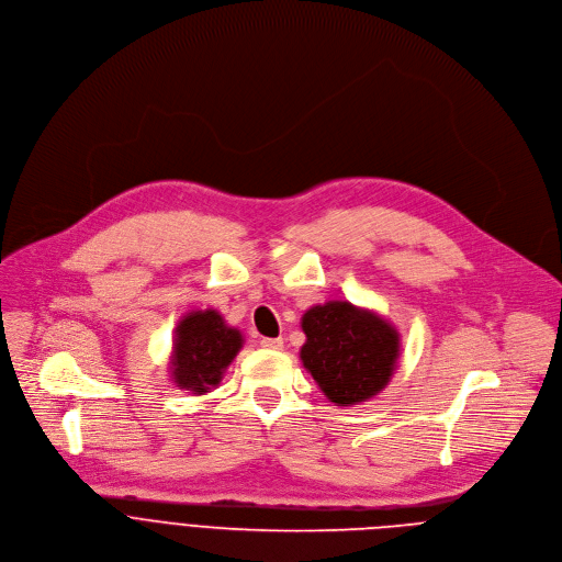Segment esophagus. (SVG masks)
Instances as JSON below:
<instances>
[{
  "mask_svg": "<svg viewBox=\"0 0 562 562\" xmlns=\"http://www.w3.org/2000/svg\"><path fill=\"white\" fill-rule=\"evenodd\" d=\"M260 344H262V348H269V350H282L284 339L282 337H262Z\"/></svg>",
  "mask_w": 562,
  "mask_h": 562,
  "instance_id": "34e87169",
  "label": "esophagus"
}]
</instances>
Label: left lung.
Returning a JSON list of instances; mask_svg holds the SVG:
<instances>
[{
  "label": "left lung",
  "instance_id": "left-lung-1",
  "mask_svg": "<svg viewBox=\"0 0 562 562\" xmlns=\"http://www.w3.org/2000/svg\"><path fill=\"white\" fill-rule=\"evenodd\" d=\"M304 368L337 406H355L384 391L400 357V333L382 315L350 302H326L302 315Z\"/></svg>",
  "mask_w": 562,
  "mask_h": 562
}]
</instances>
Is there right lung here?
I'll list each match as a JSON object with an SVG mask.
<instances>
[{"label": "right lung", "mask_w": 562, "mask_h": 562, "mask_svg": "<svg viewBox=\"0 0 562 562\" xmlns=\"http://www.w3.org/2000/svg\"><path fill=\"white\" fill-rule=\"evenodd\" d=\"M243 333L227 326L218 311L187 313L173 335L171 382L192 395L210 393L221 384L223 372L243 348Z\"/></svg>", "instance_id": "right-lung-1"}]
</instances>
